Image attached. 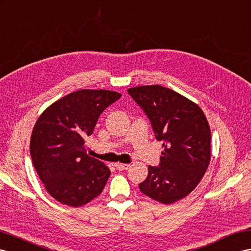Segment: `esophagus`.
<instances>
[{"label": "esophagus", "instance_id": "obj_1", "mask_svg": "<svg viewBox=\"0 0 251 251\" xmlns=\"http://www.w3.org/2000/svg\"><path fill=\"white\" fill-rule=\"evenodd\" d=\"M115 168H117L119 171H125V170H128V168H129V164L127 163H115Z\"/></svg>", "mask_w": 251, "mask_h": 251}]
</instances>
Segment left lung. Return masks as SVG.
Returning <instances> with one entry per match:
<instances>
[{
	"label": "left lung",
	"mask_w": 251,
	"mask_h": 251,
	"mask_svg": "<svg viewBox=\"0 0 251 251\" xmlns=\"http://www.w3.org/2000/svg\"><path fill=\"white\" fill-rule=\"evenodd\" d=\"M149 117L156 139L163 141L159 166H149L141 192L171 204L201 182L211 159V131L204 113L183 95L159 85L127 90Z\"/></svg>",
	"instance_id": "obj_1"
}]
</instances>
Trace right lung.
I'll list each match as a JSON object with an SVG mask.
<instances>
[{
  "mask_svg": "<svg viewBox=\"0 0 251 251\" xmlns=\"http://www.w3.org/2000/svg\"><path fill=\"white\" fill-rule=\"evenodd\" d=\"M120 98L109 90L82 89L53 102L38 118L30 137L31 161L57 201L80 207L104 190L110 170L87 155L85 142L101 112Z\"/></svg>",
  "mask_w": 251,
  "mask_h": 251,
  "instance_id": "add662e5",
  "label": "right lung"
}]
</instances>
